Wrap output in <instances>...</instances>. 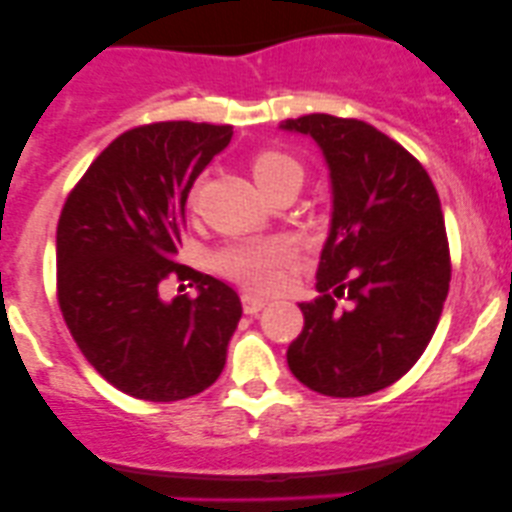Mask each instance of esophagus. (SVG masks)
Wrapping results in <instances>:
<instances>
[{"mask_svg":"<svg viewBox=\"0 0 512 512\" xmlns=\"http://www.w3.org/2000/svg\"><path fill=\"white\" fill-rule=\"evenodd\" d=\"M265 307H267V299L255 297V294H247V292L242 294V309H245V314H257Z\"/></svg>","mask_w":512,"mask_h":512,"instance_id":"esophagus-1","label":"esophagus"}]
</instances>
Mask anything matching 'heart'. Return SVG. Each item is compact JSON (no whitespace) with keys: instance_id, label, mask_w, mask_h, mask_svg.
I'll list each match as a JSON object with an SVG mask.
<instances>
[{"instance_id":"heart-1","label":"heart","mask_w":512,"mask_h":512,"mask_svg":"<svg viewBox=\"0 0 512 512\" xmlns=\"http://www.w3.org/2000/svg\"><path fill=\"white\" fill-rule=\"evenodd\" d=\"M252 178L265 198L282 188L299 190L304 183V168L297 158L285 151H260L250 163ZM287 262V250L280 242H242L215 257V267L230 280L252 289H272L280 280V270Z\"/></svg>"}]
</instances>
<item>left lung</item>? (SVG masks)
I'll use <instances>...</instances> for the list:
<instances>
[{"label": "left lung", "mask_w": 512, "mask_h": 512, "mask_svg": "<svg viewBox=\"0 0 512 512\" xmlns=\"http://www.w3.org/2000/svg\"><path fill=\"white\" fill-rule=\"evenodd\" d=\"M280 128L317 143L332 185L319 297L299 304L289 371L334 399L374 394L416 364L443 312L451 257L441 200L423 165L369 123L309 113Z\"/></svg>", "instance_id": "1"}]
</instances>
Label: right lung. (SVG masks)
I'll list each match as a JSON object with an SVG mask.
<instances>
[{"mask_svg": "<svg viewBox=\"0 0 512 512\" xmlns=\"http://www.w3.org/2000/svg\"><path fill=\"white\" fill-rule=\"evenodd\" d=\"M232 126L163 121L118 136L79 180L56 227V287L71 337L98 374L143 401L200 394L223 371L242 317L225 282L188 270L178 252L195 178ZM199 297H159L165 276Z\"/></svg>", "mask_w": 512, "mask_h": 512, "instance_id": "right-lung-1", "label": "right lung"}]
</instances>
